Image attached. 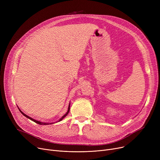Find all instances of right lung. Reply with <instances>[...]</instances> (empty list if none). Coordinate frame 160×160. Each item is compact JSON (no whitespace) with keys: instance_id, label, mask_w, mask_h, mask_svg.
<instances>
[{"instance_id":"add662e5","label":"right lung","mask_w":160,"mask_h":160,"mask_svg":"<svg viewBox=\"0 0 160 160\" xmlns=\"http://www.w3.org/2000/svg\"><path fill=\"white\" fill-rule=\"evenodd\" d=\"M69 110H70V104H69V108H68V110H67V113L62 117V118L60 119V120H59V121H61L63 118H64V117H66L67 115V114H68L69 113ZM19 111H20V112L24 115V116H25V117H27V118H28V119H30V120H32V121H33V122H36L37 124H41V125H47V124H53V123H48V122H40V121H36V120H35V119H32V118H31V117H29V116H28V115H27L26 114H24L22 111H21L20 110H19Z\"/></svg>"}]
</instances>
